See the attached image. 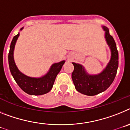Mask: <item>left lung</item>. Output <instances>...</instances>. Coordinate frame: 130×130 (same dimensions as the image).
I'll list each match as a JSON object with an SVG mask.
<instances>
[{
	"instance_id": "obj_1",
	"label": "left lung",
	"mask_w": 130,
	"mask_h": 130,
	"mask_svg": "<svg viewBox=\"0 0 130 130\" xmlns=\"http://www.w3.org/2000/svg\"><path fill=\"white\" fill-rule=\"evenodd\" d=\"M105 31V38L110 48L111 56L105 68L99 74H90L84 67L73 62L74 71L72 73V79L75 88L78 92L86 95H95L104 92L114 81L118 67V52L113 37L109 34V29L102 26Z\"/></svg>"
}]
</instances>
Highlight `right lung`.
Instances as JSON below:
<instances>
[{"mask_svg":"<svg viewBox=\"0 0 130 130\" xmlns=\"http://www.w3.org/2000/svg\"><path fill=\"white\" fill-rule=\"evenodd\" d=\"M23 29L21 28L20 31ZM20 32L13 37L10 46L8 54V63L11 74L18 85L25 93L32 95H40L47 93L52 90L57 74L60 72L65 61L52 64L48 73L41 77L35 78L28 76L21 73L15 65L13 58L15 45Z\"/></svg>","mask_w":130,"mask_h":130,"instance_id":"obj_1","label":"right lung"}]
</instances>
